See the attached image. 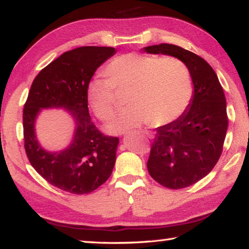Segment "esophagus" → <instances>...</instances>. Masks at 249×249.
<instances>
[{
    "label": "esophagus",
    "mask_w": 249,
    "mask_h": 249,
    "mask_svg": "<svg viewBox=\"0 0 249 249\" xmlns=\"http://www.w3.org/2000/svg\"><path fill=\"white\" fill-rule=\"evenodd\" d=\"M144 134H146V136L147 137H149V138H153V137H155V136H153V134L152 133H150V132H144Z\"/></svg>",
    "instance_id": "34e87169"
}]
</instances>
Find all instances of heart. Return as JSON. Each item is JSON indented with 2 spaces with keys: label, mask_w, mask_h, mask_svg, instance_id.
Wrapping results in <instances>:
<instances>
[{
  "label": "heart",
  "mask_w": 249,
  "mask_h": 249,
  "mask_svg": "<svg viewBox=\"0 0 249 249\" xmlns=\"http://www.w3.org/2000/svg\"><path fill=\"white\" fill-rule=\"evenodd\" d=\"M107 78L89 80L86 97L98 119L107 121L116 109V94L127 93L129 109L107 125L109 134H124L150 122L170 124L186 111L193 97V80L187 66L175 57L128 53L106 66Z\"/></svg>",
  "instance_id": "obj_1"
}]
</instances>
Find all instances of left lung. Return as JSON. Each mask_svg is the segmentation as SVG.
<instances>
[{"label":"left lung","mask_w":249,"mask_h":249,"mask_svg":"<svg viewBox=\"0 0 249 249\" xmlns=\"http://www.w3.org/2000/svg\"><path fill=\"white\" fill-rule=\"evenodd\" d=\"M178 58L191 73V103L178 120L157 128L147 162L149 174L162 186L180 189L210 173L222 153L228 129L227 101L213 69L197 54L174 44L142 49Z\"/></svg>","instance_id":"1"}]
</instances>
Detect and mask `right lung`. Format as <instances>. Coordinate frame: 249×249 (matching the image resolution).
<instances>
[{"instance_id":"add662e5","label":"right lung","mask_w":249,"mask_h":249,"mask_svg":"<svg viewBox=\"0 0 249 249\" xmlns=\"http://www.w3.org/2000/svg\"><path fill=\"white\" fill-rule=\"evenodd\" d=\"M115 53L110 47L71 50L44 67L31 85L22 113L25 150L34 169L62 191L91 193L107 182L114 168L120 140L105 136L94 126L86 89L98 67ZM47 108H62L73 116V137L62 151H47L35 135V122Z\"/></svg>"}]
</instances>
